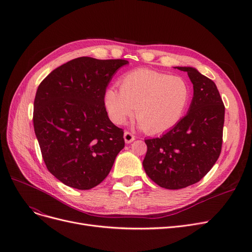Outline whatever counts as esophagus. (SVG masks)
Segmentation results:
<instances>
[{
  "mask_svg": "<svg viewBox=\"0 0 252 252\" xmlns=\"http://www.w3.org/2000/svg\"><path fill=\"white\" fill-rule=\"evenodd\" d=\"M124 138H125V142L126 144H129V143H131V142L135 140V136L131 134V133H129V131H125Z\"/></svg>",
  "mask_w": 252,
  "mask_h": 252,
  "instance_id": "34e87169",
  "label": "esophagus"
}]
</instances>
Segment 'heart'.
Instances as JSON below:
<instances>
[{
	"instance_id": "b5f03b06",
	"label": "heart",
	"mask_w": 252,
	"mask_h": 252,
	"mask_svg": "<svg viewBox=\"0 0 252 252\" xmlns=\"http://www.w3.org/2000/svg\"><path fill=\"white\" fill-rule=\"evenodd\" d=\"M191 101V88L181 76L151 69H137L121 78V89L105 91L106 109L115 125H124L136 108L140 126L148 133L173 128Z\"/></svg>"
}]
</instances>
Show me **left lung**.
Segmentation results:
<instances>
[{"instance_id": "1", "label": "left lung", "mask_w": 252, "mask_h": 252, "mask_svg": "<svg viewBox=\"0 0 252 252\" xmlns=\"http://www.w3.org/2000/svg\"><path fill=\"white\" fill-rule=\"evenodd\" d=\"M193 84L188 113L159 138L145 140L143 166L147 176L169 190L199 182L220 154L224 106L216 84L194 67L177 66Z\"/></svg>"}]
</instances>
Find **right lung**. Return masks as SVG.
I'll return each mask as SVG.
<instances>
[{"instance_id": "1", "label": "right lung", "mask_w": 252, "mask_h": 252, "mask_svg": "<svg viewBox=\"0 0 252 252\" xmlns=\"http://www.w3.org/2000/svg\"><path fill=\"white\" fill-rule=\"evenodd\" d=\"M126 64L79 57L53 70L37 88L34 133L48 170L66 186L96 187L125 147L124 130L109 119L104 94Z\"/></svg>"}]
</instances>
